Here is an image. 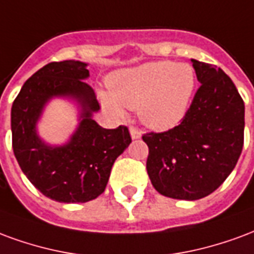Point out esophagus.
<instances>
[{
    "label": "esophagus",
    "instance_id": "esophagus-1",
    "mask_svg": "<svg viewBox=\"0 0 254 254\" xmlns=\"http://www.w3.org/2000/svg\"><path fill=\"white\" fill-rule=\"evenodd\" d=\"M129 134L132 136V139H138V138H140V135H142V131H140L138 127L131 126V127H129Z\"/></svg>",
    "mask_w": 254,
    "mask_h": 254
}]
</instances>
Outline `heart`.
I'll return each mask as SVG.
<instances>
[{
  "instance_id": "b5f03b06",
  "label": "heart",
  "mask_w": 254,
  "mask_h": 254,
  "mask_svg": "<svg viewBox=\"0 0 254 254\" xmlns=\"http://www.w3.org/2000/svg\"><path fill=\"white\" fill-rule=\"evenodd\" d=\"M196 86L190 64L169 61L150 62L109 75L104 104L116 115L123 107L139 109L142 122L155 129L172 128L186 116Z\"/></svg>"
}]
</instances>
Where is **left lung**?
<instances>
[{
    "mask_svg": "<svg viewBox=\"0 0 254 254\" xmlns=\"http://www.w3.org/2000/svg\"><path fill=\"white\" fill-rule=\"evenodd\" d=\"M200 86L181 123L164 132H146V169L161 195L197 200L230 175L244 146L245 105L230 77L192 59Z\"/></svg>",
    "mask_w": 254,
    "mask_h": 254,
    "instance_id": "8db88e82",
    "label": "left lung"
}]
</instances>
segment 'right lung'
<instances>
[{"instance_id":"obj_1","label":"right lung","mask_w":254,"mask_h":254,"mask_svg":"<svg viewBox=\"0 0 254 254\" xmlns=\"http://www.w3.org/2000/svg\"><path fill=\"white\" fill-rule=\"evenodd\" d=\"M86 64L51 62L29 77L12 105V146L18 165L44 196L59 203H86L104 192L115 160L131 143L126 126L103 128L92 112L100 109L85 82ZM54 95H71L83 105V120L67 145L49 148L34 131L43 105Z\"/></svg>"}]
</instances>
